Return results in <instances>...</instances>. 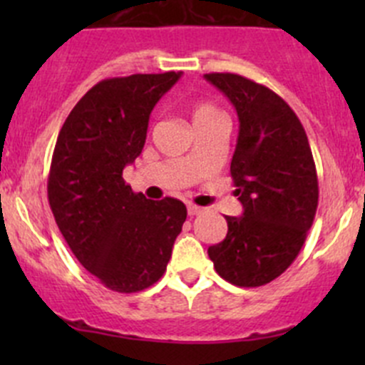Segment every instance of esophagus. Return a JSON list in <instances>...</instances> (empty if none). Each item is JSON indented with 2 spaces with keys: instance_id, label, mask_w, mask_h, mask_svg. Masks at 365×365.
<instances>
[{
  "instance_id": "esophagus-1",
  "label": "esophagus",
  "mask_w": 365,
  "mask_h": 365,
  "mask_svg": "<svg viewBox=\"0 0 365 365\" xmlns=\"http://www.w3.org/2000/svg\"><path fill=\"white\" fill-rule=\"evenodd\" d=\"M187 212H189L190 217H194V215H200V213L203 212V208H201V206H196V205L189 203V205H187Z\"/></svg>"
}]
</instances>
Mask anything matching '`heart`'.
Instances as JSON below:
<instances>
[{"label": "heart", "instance_id": "obj_1", "mask_svg": "<svg viewBox=\"0 0 365 365\" xmlns=\"http://www.w3.org/2000/svg\"><path fill=\"white\" fill-rule=\"evenodd\" d=\"M217 118H222V113H220L215 106L210 104V102L201 101L192 106V121L196 127L197 125H203L208 123V121L217 120Z\"/></svg>", "mask_w": 365, "mask_h": 365}]
</instances>
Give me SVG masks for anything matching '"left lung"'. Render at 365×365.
<instances>
[{"instance_id":"1","label":"left lung","mask_w":365,"mask_h":365,"mask_svg":"<svg viewBox=\"0 0 365 365\" xmlns=\"http://www.w3.org/2000/svg\"><path fill=\"white\" fill-rule=\"evenodd\" d=\"M235 106L240 121L231 160L242 217L208 247L217 274L242 288L277 279L295 261L318 208V175L300 120L270 88L238 73H205Z\"/></svg>"}]
</instances>
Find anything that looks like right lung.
<instances>
[{
    "instance_id": "obj_1",
    "label": "right lung",
    "mask_w": 365,
    "mask_h": 365,
    "mask_svg": "<svg viewBox=\"0 0 365 365\" xmlns=\"http://www.w3.org/2000/svg\"><path fill=\"white\" fill-rule=\"evenodd\" d=\"M182 72L111 77L86 91L65 120L47 197L79 263L106 288L135 293L164 275L187 219L175 197L135 194L123 168L143 152L150 113Z\"/></svg>"
}]
</instances>
